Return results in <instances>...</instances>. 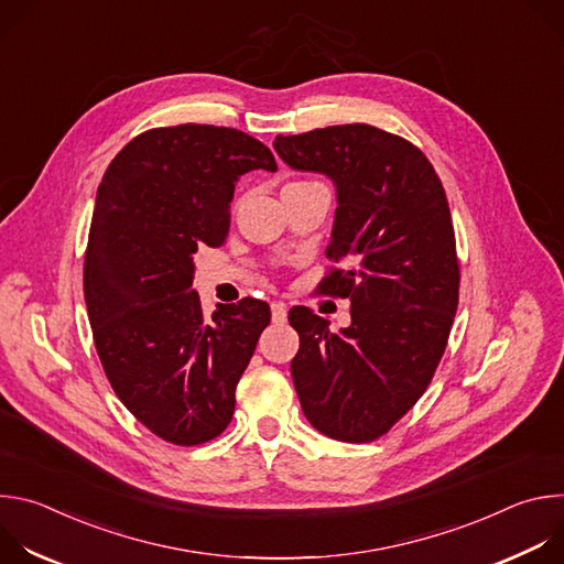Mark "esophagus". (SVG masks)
Instances as JSON below:
<instances>
[{"label": "esophagus", "instance_id": "34e87169", "mask_svg": "<svg viewBox=\"0 0 564 564\" xmlns=\"http://www.w3.org/2000/svg\"><path fill=\"white\" fill-rule=\"evenodd\" d=\"M270 310H272V321H274V324H285V318H288V307H285V303L272 301V303H270Z\"/></svg>", "mask_w": 564, "mask_h": 564}]
</instances>
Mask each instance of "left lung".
I'll use <instances>...</instances> for the list:
<instances>
[{"mask_svg": "<svg viewBox=\"0 0 564 564\" xmlns=\"http://www.w3.org/2000/svg\"><path fill=\"white\" fill-rule=\"evenodd\" d=\"M292 170L337 185V216L321 294L350 299V328L330 333L310 307H292L301 346L292 379L307 422L333 440L386 435L429 388L459 299V263L446 192L406 138L370 124L276 135Z\"/></svg>", "mask_w": 564, "mask_h": 564, "instance_id": "1", "label": "left lung"}]
</instances>
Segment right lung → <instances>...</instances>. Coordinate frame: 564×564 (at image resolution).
Returning <instances> with one entry per match:
<instances>
[{
	"label": "right lung",
	"instance_id": "1",
	"mask_svg": "<svg viewBox=\"0 0 564 564\" xmlns=\"http://www.w3.org/2000/svg\"><path fill=\"white\" fill-rule=\"evenodd\" d=\"M252 170L276 172L263 142L189 122L135 135L98 187L85 254L96 350L127 411L176 446L227 429L270 324V305L250 296L205 316L192 290L194 254L225 243L234 185Z\"/></svg>",
	"mask_w": 564,
	"mask_h": 564
}]
</instances>
